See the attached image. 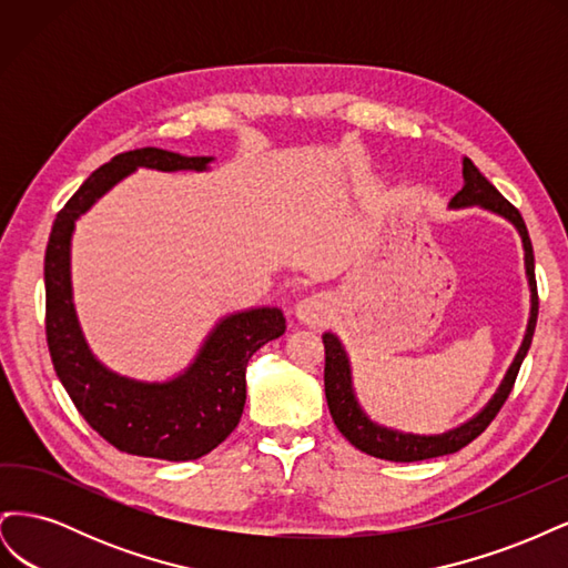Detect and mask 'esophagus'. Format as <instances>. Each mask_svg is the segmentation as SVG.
Returning a JSON list of instances; mask_svg holds the SVG:
<instances>
[{"instance_id":"34e87169","label":"esophagus","mask_w":568,"mask_h":568,"mask_svg":"<svg viewBox=\"0 0 568 568\" xmlns=\"http://www.w3.org/2000/svg\"><path fill=\"white\" fill-rule=\"evenodd\" d=\"M332 315H334V305L322 294L305 296L303 301L296 303V320L305 326H311V329H320V326H324L332 320Z\"/></svg>"}]
</instances>
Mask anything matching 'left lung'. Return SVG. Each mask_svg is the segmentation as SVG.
Wrapping results in <instances>:
<instances>
[{"mask_svg": "<svg viewBox=\"0 0 568 568\" xmlns=\"http://www.w3.org/2000/svg\"><path fill=\"white\" fill-rule=\"evenodd\" d=\"M462 178L464 186L453 196L450 209H471V205H478V209L490 211L495 215L505 217L517 227L521 244H524V265H526V280L530 288V317L526 324V334L521 346L514 355L511 365L505 374L503 384L497 386L493 393V398L486 403V407L476 412L471 419L464 424L450 428L445 434H409V432H398V428H388L376 424L369 419L367 412L359 407L357 395L353 388V372H351V359L346 348H343L341 338L334 332H324V393H326V405H329L332 419L336 424L338 432L346 436L357 450H363L372 457L388 459V462H419V459H432L440 455H453L462 450L464 445H469L476 436L486 432V426L495 419L497 412L505 405L507 395L511 393L514 382H517L519 367L524 363V357L530 348L532 332H536V320H538V288H536V265H532V246H530V236L526 230V222L521 213L514 209V205L497 192V189L478 173V168L464 156L462 159Z\"/></svg>", "mask_w": 568, "mask_h": 568, "instance_id": "left-lung-1", "label": "left lung"}]
</instances>
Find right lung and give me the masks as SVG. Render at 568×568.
Segmentation results:
<instances>
[{
    "instance_id": "right-lung-1",
    "label": "right lung",
    "mask_w": 568,
    "mask_h": 568,
    "mask_svg": "<svg viewBox=\"0 0 568 568\" xmlns=\"http://www.w3.org/2000/svg\"><path fill=\"white\" fill-rule=\"evenodd\" d=\"M213 156H182L156 146L118 153L82 182L63 205L44 255L47 343L57 376L80 415L113 448L168 462L209 455L242 419L246 365L267 341L286 332L280 307H248L222 317L184 372L168 382H142L109 369L90 351L80 329L73 284L71 242L75 220L136 168L209 170Z\"/></svg>"
}]
</instances>
